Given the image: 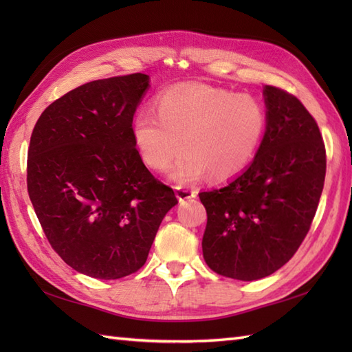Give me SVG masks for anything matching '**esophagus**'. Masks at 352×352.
Wrapping results in <instances>:
<instances>
[{"label":"esophagus","mask_w":352,"mask_h":352,"mask_svg":"<svg viewBox=\"0 0 352 352\" xmlns=\"http://www.w3.org/2000/svg\"><path fill=\"white\" fill-rule=\"evenodd\" d=\"M175 189H177V198L180 201H186V199H190V198L197 197V190H193V189L182 188V186H177Z\"/></svg>","instance_id":"esophagus-1"}]
</instances>
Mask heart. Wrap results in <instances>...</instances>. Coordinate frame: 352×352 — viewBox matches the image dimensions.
<instances>
[{
  "label": "heart",
  "mask_w": 352,
  "mask_h": 352,
  "mask_svg": "<svg viewBox=\"0 0 352 352\" xmlns=\"http://www.w3.org/2000/svg\"><path fill=\"white\" fill-rule=\"evenodd\" d=\"M154 109L134 116L133 144L154 170L168 169L183 146L186 153L170 170L180 183L241 175L256 159L267 124L256 96L208 85L170 87L157 96Z\"/></svg>",
  "instance_id": "heart-1"
}]
</instances>
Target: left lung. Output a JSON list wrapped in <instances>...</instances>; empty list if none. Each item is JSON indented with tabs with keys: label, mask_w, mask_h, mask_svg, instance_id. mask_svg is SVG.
<instances>
[{
	"label": "left lung",
	"mask_w": 352,
	"mask_h": 352,
	"mask_svg": "<svg viewBox=\"0 0 352 352\" xmlns=\"http://www.w3.org/2000/svg\"><path fill=\"white\" fill-rule=\"evenodd\" d=\"M266 131L256 159L226 188L201 192L207 210L203 256L228 278L274 274L300 248L324 189L327 155L319 126L302 102L263 89Z\"/></svg>",
	"instance_id": "obj_1"
}]
</instances>
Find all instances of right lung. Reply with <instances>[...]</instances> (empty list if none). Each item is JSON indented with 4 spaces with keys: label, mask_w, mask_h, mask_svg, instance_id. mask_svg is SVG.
<instances>
[{
    "label": "right lung",
    "mask_w": 352,
    "mask_h": 352,
    "mask_svg": "<svg viewBox=\"0 0 352 352\" xmlns=\"http://www.w3.org/2000/svg\"><path fill=\"white\" fill-rule=\"evenodd\" d=\"M148 86L138 72L74 89L43 110L30 139L27 188L43 233L66 265L94 278L139 271L178 203L133 144Z\"/></svg>",
    "instance_id": "1"
}]
</instances>
